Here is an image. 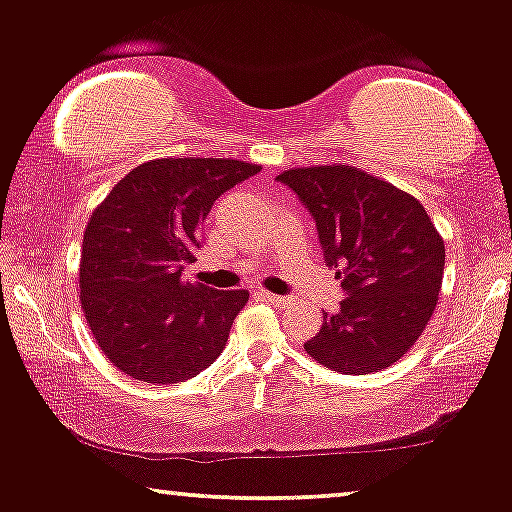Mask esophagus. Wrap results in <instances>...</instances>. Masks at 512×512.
Segmentation results:
<instances>
[{
  "instance_id": "obj_1",
  "label": "esophagus",
  "mask_w": 512,
  "mask_h": 512,
  "mask_svg": "<svg viewBox=\"0 0 512 512\" xmlns=\"http://www.w3.org/2000/svg\"><path fill=\"white\" fill-rule=\"evenodd\" d=\"M257 295H260V298L264 300V303L276 305V307H279V305H286V303H288L286 295H276V293H269V291H260Z\"/></svg>"
}]
</instances>
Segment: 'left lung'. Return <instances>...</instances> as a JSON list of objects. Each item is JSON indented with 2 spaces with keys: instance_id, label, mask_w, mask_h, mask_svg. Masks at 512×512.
<instances>
[{
  "instance_id": "1",
  "label": "left lung",
  "mask_w": 512,
  "mask_h": 512,
  "mask_svg": "<svg viewBox=\"0 0 512 512\" xmlns=\"http://www.w3.org/2000/svg\"><path fill=\"white\" fill-rule=\"evenodd\" d=\"M279 181L317 221L319 243L348 298L324 312L305 343L319 365L343 374L381 372L427 329L439 303L446 248L417 197L348 164L298 166Z\"/></svg>"
}]
</instances>
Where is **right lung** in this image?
I'll use <instances>...</instances> for the list:
<instances>
[{
  "instance_id": "obj_1",
  "label": "right lung",
  "mask_w": 512,
  "mask_h": 512,
  "mask_svg": "<svg viewBox=\"0 0 512 512\" xmlns=\"http://www.w3.org/2000/svg\"><path fill=\"white\" fill-rule=\"evenodd\" d=\"M260 164L217 157L150 159L95 207L80 255V307L116 369L178 384L221 355L248 291L183 281L214 200Z\"/></svg>"
}]
</instances>
